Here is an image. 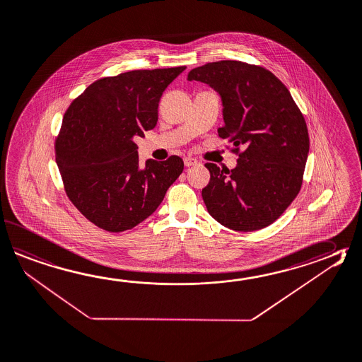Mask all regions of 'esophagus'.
I'll list each match as a JSON object with an SVG mask.
<instances>
[{"label":"esophagus","mask_w":362,"mask_h":362,"mask_svg":"<svg viewBox=\"0 0 362 362\" xmlns=\"http://www.w3.org/2000/svg\"><path fill=\"white\" fill-rule=\"evenodd\" d=\"M199 161L196 160V158H192V157H185V165L187 168H189V166H193V165H197Z\"/></svg>","instance_id":"1"}]
</instances>
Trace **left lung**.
<instances>
[{
  "instance_id": "obj_1",
  "label": "left lung",
  "mask_w": 362,
  "mask_h": 362,
  "mask_svg": "<svg viewBox=\"0 0 362 362\" xmlns=\"http://www.w3.org/2000/svg\"><path fill=\"white\" fill-rule=\"evenodd\" d=\"M207 83L221 95L224 126L219 136L238 153L235 169L206 163L202 189L209 214L240 232L279 219L300 191L310 152L302 112L288 88L266 68L221 60L193 68L188 81ZM245 147L239 152V146Z\"/></svg>"
}]
</instances>
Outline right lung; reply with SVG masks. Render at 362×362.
I'll return each instance as SVG.
<instances>
[{
    "label": "right lung",
    "mask_w": 362,
    "mask_h": 362,
    "mask_svg": "<svg viewBox=\"0 0 362 362\" xmlns=\"http://www.w3.org/2000/svg\"><path fill=\"white\" fill-rule=\"evenodd\" d=\"M185 66L130 71L93 82L63 117L55 157L66 196L86 219L108 232L132 229L153 214L185 163L147 160L134 138L158 118L165 89Z\"/></svg>",
    "instance_id": "1"
}]
</instances>
